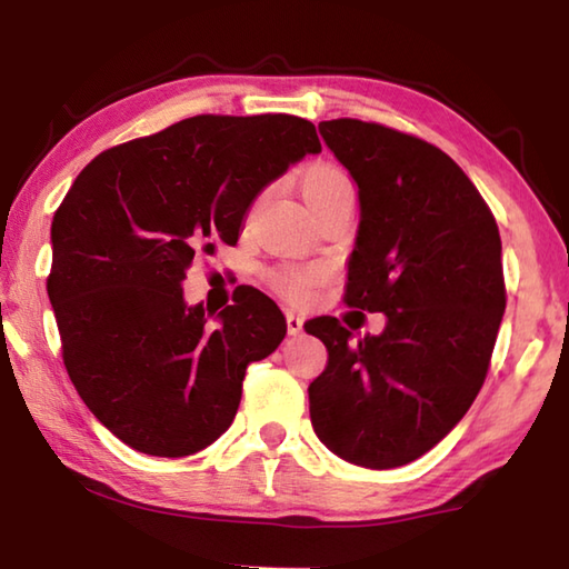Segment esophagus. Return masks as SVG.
<instances>
[{"label":"esophagus","mask_w":569,"mask_h":569,"mask_svg":"<svg viewBox=\"0 0 569 569\" xmlns=\"http://www.w3.org/2000/svg\"><path fill=\"white\" fill-rule=\"evenodd\" d=\"M286 326H288V336H298L303 331V319L296 311H286Z\"/></svg>","instance_id":"obj_1"}]
</instances>
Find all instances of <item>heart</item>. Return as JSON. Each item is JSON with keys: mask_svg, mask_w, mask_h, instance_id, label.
I'll use <instances>...</instances> for the list:
<instances>
[{"mask_svg": "<svg viewBox=\"0 0 569 569\" xmlns=\"http://www.w3.org/2000/svg\"><path fill=\"white\" fill-rule=\"evenodd\" d=\"M301 192L313 213H319L326 206L343 203V200L353 203V182L349 172L333 166V162H313L311 168H306ZM271 281L276 291H281L291 301H303V298L311 296L316 283L321 281V271L319 268H281L271 276Z\"/></svg>", "mask_w": 569, "mask_h": 569, "instance_id": "b5f03b06", "label": "heart"}]
</instances>
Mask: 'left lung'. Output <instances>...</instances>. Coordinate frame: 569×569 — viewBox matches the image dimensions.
I'll list each match as a JSON object with an SVG mask.
<instances>
[{
  "mask_svg": "<svg viewBox=\"0 0 569 569\" xmlns=\"http://www.w3.org/2000/svg\"><path fill=\"white\" fill-rule=\"evenodd\" d=\"M319 132L359 188L343 298L387 326L353 339L333 316L311 321L329 351L308 387L311 423L336 457L393 469L439 445L485 383L507 303L502 240L447 152L349 118Z\"/></svg>",
  "mask_w": 569,
  "mask_h": 569,
  "instance_id": "8db88e82",
  "label": "left lung"
}]
</instances>
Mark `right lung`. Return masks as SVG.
Masks as SVG:
<instances>
[{"label": "right lung", "instance_id": "right-lung-1", "mask_svg": "<svg viewBox=\"0 0 569 569\" xmlns=\"http://www.w3.org/2000/svg\"><path fill=\"white\" fill-rule=\"evenodd\" d=\"M321 152L293 114H198L100 152L52 220L47 293L77 393L152 457H188L233 423L250 361L286 336L271 298L240 288L210 326L182 278L216 240L238 243L268 182Z\"/></svg>", "mask_w": 569, "mask_h": 569}]
</instances>
